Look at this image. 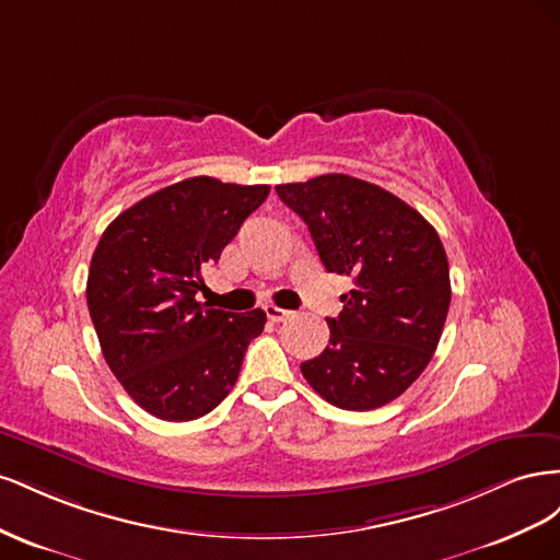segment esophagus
<instances>
[{
  "label": "esophagus",
  "instance_id": "1",
  "mask_svg": "<svg viewBox=\"0 0 560 560\" xmlns=\"http://www.w3.org/2000/svg\"><path fill=\"white\" fill-rule=\"evenodd\" d=\"M264 311H266L268 319H273V322H284L287 317L292 315V311H284L280 306H273V303H268V306H264Z\"/></svg>",
  "mask_w": 560,
  "mask_h": 560
}]
</instances>
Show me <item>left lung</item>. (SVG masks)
Masks as SVG:
<instances>
[{"label":"left lung","instance_id":"1","mask_svg":"<svg viewBox=\"0 0 560 560\" xmlns=\"http://www.w3.org/2000/svg\"><path fill=\"white\" fill-rule=\"evenodd\" d=\"M329 273L352 276L329 346L301 364L319 397L346 411L397 399L430 364L451 306L446 249L425 217L350 175L278 184Z\"/></svg>","mask_w":560,"mask_h":560}]
</instances>
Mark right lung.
I'll return each mask as SVG.
<instances>
[{"label":"right lung","mask_w":560,"mask_h":560,"mask_svg":"<svg viewBox=\"0 0 560 560\" xmlns=\"http://www.w3.org/2000/svg\"><path fill=\"white\" fill-rule=\"evenodd\" d=\"M268 191L191 177L135 202L100 238L86 284L91 319L112 374L147 413L196 420L238 381L266 313H229L196 294L202 270Z\"/></svg>","instance_id":"1"}]
</instances>
